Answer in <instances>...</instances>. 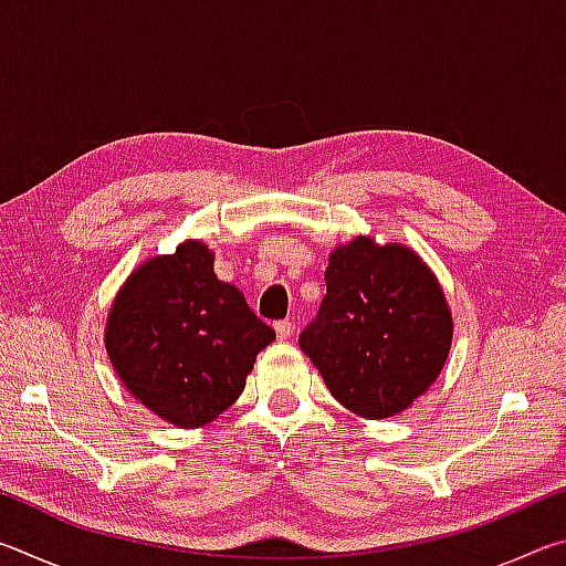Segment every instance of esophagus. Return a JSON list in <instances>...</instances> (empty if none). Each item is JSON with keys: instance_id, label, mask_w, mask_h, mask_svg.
<instances>
[{"instance_id": "obj_1", "label": "esophagus", "mask_w": 566, "mask_h": 566, "mask_svg": "<svg viewBox=\"0 0 566 566\" xmlns=\"http://www.w3.org/2000/svg\"><path fill=\"white\" fill-rule=\"evenodd\" d=\"M292 322L290 319H282V322H276L274 324V332H276V337L280 339H290L292 337Z\"/></svg>"}]
</instances>
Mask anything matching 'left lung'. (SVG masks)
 Wrapping results in <instances>:
<instances>
[{"label": "left lung", "mask_w": 566, "mask_h": 566, "mask_svg": "<svg viewBox=\"0 0 566 566\" xmlns=\"http://www.w3.org/2000/svg\"><path fill=\"white\" fill-rule=\"evenodd\" d=\"M324 280L300 347L332 397L364 419L409 409L452 349V310L434 272L407 244L354 237L329 254Z\"/></svg>", "instance_id": "8db88e82"}]
</instances>
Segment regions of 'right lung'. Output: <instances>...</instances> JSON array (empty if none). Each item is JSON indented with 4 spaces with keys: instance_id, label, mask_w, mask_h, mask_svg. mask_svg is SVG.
Segmentation results:
<instances>
[{
    "instance_id": "add662e5",
    "label": "right lung",
    "mask_w": 566,
    "mask_h": 566,
    "mask_svg": "<svg viewBox=\"0 0 566 566\" xmlns=\"http://www.w3.org/2000/svg\"><path fill=\"white\" fill-rule=\"evenodd\" d=\"M274 342L237 286L219 282L214 252L187 239L122 284L104 347L129 395L179 429L214 421L242 395L256 354Z\"/></svg>"
}]
</instances>
